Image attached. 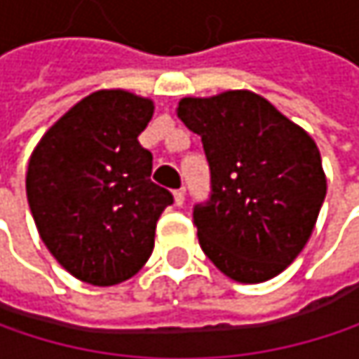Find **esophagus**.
<instances>
[{
    "mask_svg": "<svg viewBox=\"0 0 359 359\" xmlns=\"http://www.w3.org/2000/svg\"><path fill=\"white\" fill-rule=\"evenodd\" d=\"M175 201H177V205H182V203H184V189L175 191Z\"/></svg>",
    "mask_w": 359,
    "mask_h": 359,
    "instance_id": "esophagus-1",
    "label": "esophagus"
}]
</instances>
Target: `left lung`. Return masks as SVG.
Instances as JSON below:
<instances>
[{"label":"left lung","mask_w":359,"mask_h":359,"mask_svg":"<svg viewBox=\"0 0 359 359\" xmlns=\"http://www.w3.org/2000/svg\"><path fill=\"white\" fill-rule=\"evenodd\" d=\"M177 114L201 137L212 172L210 203L193 210L201 250L237 283L274 278L306 248L323 208L316 141L248 89L182 97Z\"/></svg>","instance_id":"obj_1"}]
</instances>
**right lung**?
Returning <instances> with one entry per match:
<instances>
[{"instance_id": "right-lung-1", "label": "right lung", "mask_w": 359, "mask_h": 359, "mask_svg": "<svg viewBox=\"0 0 359 359\" xmlns=\"http://www.w3.org/2000/svg\"><path fill=\"white\" fill-rule=\"evenodd\" d=\"M154 102L102 89L74 104L41 137L27 168V199L41 241L74 278L111 287L154 251L172 193L151 182L139 135Z\"/></svg>"}]
</instances>
